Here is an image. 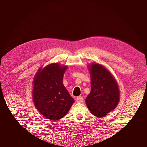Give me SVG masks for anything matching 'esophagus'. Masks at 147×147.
Returning <instances> with one entry per match:
<instances>
[{"instance_id": "esophagus-1", "label": "esophagus", "mask_w": 147, "mask_h": 147, "mask_svg": "<svg viewBox=\"0 0 147 147\" xmlns=\"http://www.w3.org/2000/svg\"><path fill=\"white\" fill-rule=\"evenodd\" d=\"M76 101L78 103H81V102H83V99L82 96H78L76 98Z\"/></svg>"}]
</instances>
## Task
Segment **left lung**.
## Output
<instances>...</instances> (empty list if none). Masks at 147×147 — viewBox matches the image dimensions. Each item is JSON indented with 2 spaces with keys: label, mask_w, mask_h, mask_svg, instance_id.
<instances>
[{
  "label": "left lung",
  "mask_w": 147,
  "mask_h": 147,
  "mask_svg": "<svg viewBox=\"0 0 147 147\" xmlns=\"http://www.w3.org/2000/svg\"><path fill=\"white\" fill-rule=\"evenodd\" d=\"M91 76V90L86 99L90 112L97 117H104L117 107L120 99L117 83L113 75L102 65L89 66Z\"/></svg>",
  "instance_id": "obj_1"
}]
</instances>
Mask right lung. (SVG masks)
I'll return each instance as SVG.
<instances>
[{"instance_id":"right-lung-1","label":"right lung","mask_w":147,"mask_h":147,"mask_svg":"<svg viewBox=\"0 0 147 147\" xmlns=\"http://www.w3.org/2000/svg\"><path fill=\"white\" fill-rule=\"evenodd\" d=\"M67 68L58 63L39 69L33 81V99L36 109L51 120L64 117L74 100L64 86L63 79Z\"/></svg>"}]
</instances>
